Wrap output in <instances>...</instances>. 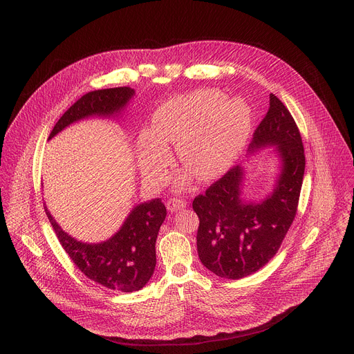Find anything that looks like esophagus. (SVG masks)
I'll return each mask as SVG.
<instances>
[{
  "mask_svg": "<svg viewBox=\"0 0 354 354\" xmlns=\"http://www.w3.org/2000/svg\"><path fill=\"white\" fill-rule=\"evenodd\" d=\"M186 200H183V198H169L168 201H167V209L171 212V213H174V212H178V210H182V209H185L186 207Z\"/></svg>",
  "mask_w": 354,
  "mask_h": 354,
  "instance_id": "34e87169",
  "label": "esophagus"
}]
</instances>
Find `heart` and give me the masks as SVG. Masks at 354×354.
<instances>
[{
    "label": "heart",
    "mask_w": 354,
    "mask_h": 354,
    "mask_svg": "<svg viewBox=\"0 0 354 354\" xmlns=\"http://www.w3.org/2000/svg\"><path fill=\"white\" fill-rule=\"evenodd\" d=\"M224 98L216 89L176 95L157 108L153 131L138 136V164L142 176L158 185L165 179L171 154L167 144H178L180 162L200 182L225 175L245 148L252 130V112L242 97ZM190 175L176 180L186 189Z\"/></svg>",
    "instance_id": "1"
}]
</instances>
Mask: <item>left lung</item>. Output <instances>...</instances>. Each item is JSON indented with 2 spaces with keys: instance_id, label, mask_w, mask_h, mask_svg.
Masks as SVG:
<instances>
[{
  "instance_id": "8db88e82",
  "label": "left lung",
  "mask_w": 354,
  "mask_h": 354,
  "mask_svg": "<svg viewBox=\"0 0 354 354\" xmlns=\"http://www.w3.org/2000/svg\"><path fill=\"white\" fill-rule=\"evenodd\" d=\"M269 111L254 133L248 154L274 147L279 161L272 192L262 200L243 194L245 168L236 165L193 200L200 224L198 258L214 274L238 280L258 272L279 250L297 213L306 169L298 127L270 93Z\"/></svg>"
}]
</instances>
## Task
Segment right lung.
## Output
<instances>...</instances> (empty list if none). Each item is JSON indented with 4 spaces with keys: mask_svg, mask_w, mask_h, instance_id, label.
<instances>
[{
    "mask_svg": "<svg viewBox=\"0 0 354 354\" xmlns=\"http://www.w3.org/2000/svg\"><path fill=\"white\" fill-rule=\"evenodd\" d=\"M134 95L136 91L130 86L85 93L60 118L48 140L84 119L122 118ZM44 210L71 261L92 281L111 290L133 292L141 290L154 274L156 241L167 217V209L160 198L134 206L118 232L96 243L75 239L59 225L46 205Z\"/></svg>",
    "mask_w": 354,
    "mask_h": 354,
    "instance_id": "obj_1",
    "label": "right lung"
}]
</instances>
